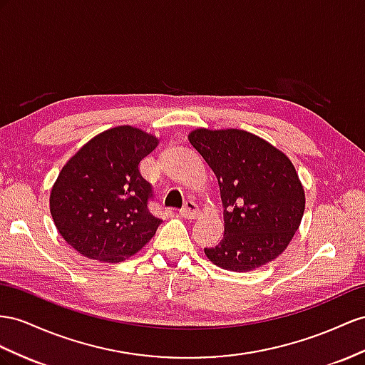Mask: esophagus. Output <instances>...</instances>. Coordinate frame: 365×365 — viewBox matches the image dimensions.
<instances>
[{"label":"esophagus","instance_id":"34e87169","mask_svg":"<svg viewBox=\"0 0 365 365\" xmlns=\"http://www.w3.org/2000/svg\"><path fill=\"white\" fill-rule=\"evenodd\" d=\"M199 214H200V210L194 202H186L185 207L180 210V216L185 219H195L199 217Z\"/></svg>","mask_w":365,"mask_h":365}]
</instances>
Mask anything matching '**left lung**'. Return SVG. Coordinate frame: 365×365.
<instances>
[{
  "label": "left lung",
  "instance_id": "obj_1",
  "mask_svg": "<svg viewBox=\"0 0 365 365\" xmlns=\"http://www.w3.org/2000/svg\"><path fill=\"white\" fill-rule=\"evenodd\" d=\"M217 177L225 232L205 248L214 265L251 272L282 255L299 230L305 191L292 160L242 129H194L188 135Z\"/></svg>",
  "mask_w": 365,
  "mask_h": 365
}]
</instances>
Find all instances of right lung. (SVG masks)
Returning a JSON list of instances; mask_svg holds the SVG:
<instances>
[{
	"mask_svg": "<svg viewBox=\"0 0 365 365\" xmlns=\"http://www.w3.org/2000/svg\"><path fill=\"white\" fill-rule=\"evenodd\" d=\"M157 145L143 129L115 126L91 138L63 166L49 208L61 237L80 255L117 264L153 239L162 220L148 210L153 190L138 163Z\"/></svg>",
	"mask_w": 365,
	"mask_h": 365,
	"instance_id": "right-lung-1",
	"label": "right lung"
}]
</instances>
